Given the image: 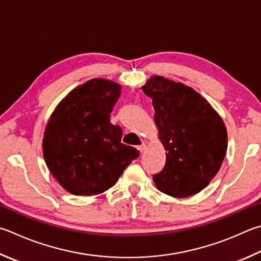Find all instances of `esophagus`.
<instances>
[{
  "mask_svg": "<svg viewBox=\"0 0 261 261\" xmlns=\"http://www.w3.org/2000/svg\"><path fill=\"white\" fill-rule=\"evenodd\" d=\"M137 148H138V150L140 151V153H143V151L146 149V144H145V143H143V144H141L140 146L137 147Z\"/></svg>",
  "mask_w": 261,
  "mask_h": 261,
  "instance_id": "obj_1",
  "label": "esophagus"
}]
</instances>
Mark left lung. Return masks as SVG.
<instances>
[{
	"label": "left lung",
	"mask_w": 261,
	"mask_h": 261,
	"mask_svg": "<svg viewBox=\"0 0 261 261\" xmlns=\"http://www.w3.org/2000/svg\"><path fill=\"white\" fill-rule=\"evenodd\" d=\"M141 89L153 100L154 121L167 150L163 170L153 176L156 187L179 198L197 194L225 159L224 122L200 93L182 83L155 75Z\"/></svg>",
	"instance_id": "8db88e82"
}]
</instances>
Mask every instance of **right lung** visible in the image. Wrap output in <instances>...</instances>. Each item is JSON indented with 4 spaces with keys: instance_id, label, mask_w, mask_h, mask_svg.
Segmentation results:
<instances>
[{
    "instance_id": "1",
    "label": "right lung",
    "mask_w": 261,
    "mask_h": 261,
    "mask_svg": "<svg viewBox=\"0 0 261 261\" xmlns=\"http://www.w3.org/2000/svg\"><path fill=\"white\" fill-rule=\"evenodd\" d=\"M121 85L92 79L72 90L52 113L43 137L50 172L74 195H96L114 186L139 156L121 143L122 129L111 123Z\"/></svg>"
}]
</instances>
